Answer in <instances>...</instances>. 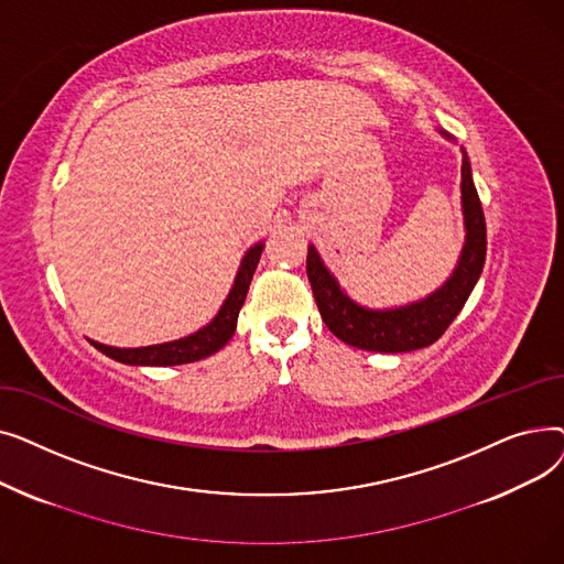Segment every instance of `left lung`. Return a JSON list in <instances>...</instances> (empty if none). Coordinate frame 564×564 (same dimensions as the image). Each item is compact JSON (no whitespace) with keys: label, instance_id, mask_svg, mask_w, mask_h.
Instances as JSON below:
<instances>
[{"label":"left lung","instance_id":"8db88e82","mask_svg":"<svg viewBox=\"0 0 564 564\" xmlns=\"http://www.w3.org/2000/svg\"><path fill=\"white\" fill-rule=\"evenodd\" d=\"M441 134L448 137L446 132ZM462 210L466 240L453 276L436 292H432L430 297L400 308L372 311L351 302L340 290L332 272L324 267L315 247H308L306 274L313 288V297L317 302L319 315L329 327V332L351 347L387 354L421 349L436 343L446 334L451 322L464 308L468 294L476 288L487 256L485 213L478 189L473 185L470 162L466 153L462 160Z\"/></svg>","mask_w":564,"mask_h":564}]
</instances>
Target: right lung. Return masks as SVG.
I'll list each match as a JSON object with an SVG mask.
<instances>
[{
    "label": "right lung",
    "mask_w": 564,
    "mask_h": 564,
    "mask_svg": "<svg viewBox=\"0 0 564 564\" xmlns=\"http://www.w3.org/2000/svg\"><path fill=\"white\" fill-rule=\"evenodd\" d=\"M262 242L251 247L247 256L242 258L240 270H237L235 285L228 292V300L224 302L221 311L217 317L207 324V327L198 329L196 334L173 340V343H162V345H148V347H109L102 343H94L96 349L107 354L109 359L121 361L128 366H183V364H194L200 361L210 354L219 351L235 334L237 327V315H240V308L247 300V292L253 279V272L258 267L260 253H262Z\"/></svg>",
    "instance_id": "add662e5"
}]
</instances>
